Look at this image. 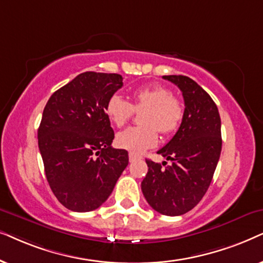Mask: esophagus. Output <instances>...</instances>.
Segmentation results:
<instances>
[{
  "label": "esophagus",
  "instance_id": "1",
  "mask_svg": "<svg viewBox=\"0 0 263 263\" xmlns=\"http://www.w3.org/2000/svg\"><path fill=\"white\" fill-rule=\"evenodd\" d=\"M137 159H139V156L135 155V154H132V153L128 154V160H129V162H134V161H136Z\"/></svg>",
  "mask_w": 263,
  "mask_h": 263
}]
</instances>
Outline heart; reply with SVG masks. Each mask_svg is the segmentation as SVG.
Listing matches in <instances>:
<instances>
[{"label":"heart","mask_w":263,"mask_h":263,"mask_svg":"<svg viewBox=\"0 0 263 263\" xmlns=\"http://www.w3.org/2000/svg\"><path fill=\"white\" fill-rule=\"evenodd\" d=\"M134 103L124 96L114 93L107 101L106 113L115 126L120 127L129 120L135 109L141 111L142 126L128 127L119 132L115 143L119 148L132 154H141L157 144L159 135L171 134L179 127L183 120L184 108L171 90L161 85H148L136 89L132 92Z\"/></svg>","instance_id":"b5f03b06"}]
</instances>
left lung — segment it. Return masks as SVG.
<instances>
[{
  "mask_svg": "<svg viewBox=\"0 0 263 263\" xmlns=\"http://www.w3.org/2000/svg\"><path fill=\"white\" fill-rule=\"evenodd\" d=\"M162 78L183 92L184 115L177 134L157 152L172 163L146 160L148 173L141 186L154 211L177 216L197 205L212 183L221 153V120L214 101L195 80L186 76Z\"/></svg>",
  "mask_w": 263,
  "mask_h": 263,
  "instance_id": "8db88e82",
  "label": "left lung"
}]
</instances>
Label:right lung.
Segmentation results:
<instances>
[{"label":"right lung","instance_id":"add662e5","mask_svg":"<svg viewBox=\"0 0 263 263\" xmlns=\"http://www.w3.org/2000/svg\"><path fill=\"white\" fill-rule=\"evenodd\" d=\"M122 86L117 73L84 72L45 104L38 146L56 198L73 212L95 211L107 201L128 164V153L111 148L108 99Z\"/></svg>","mask_w":263,"mask_h":263}]
</instances>
